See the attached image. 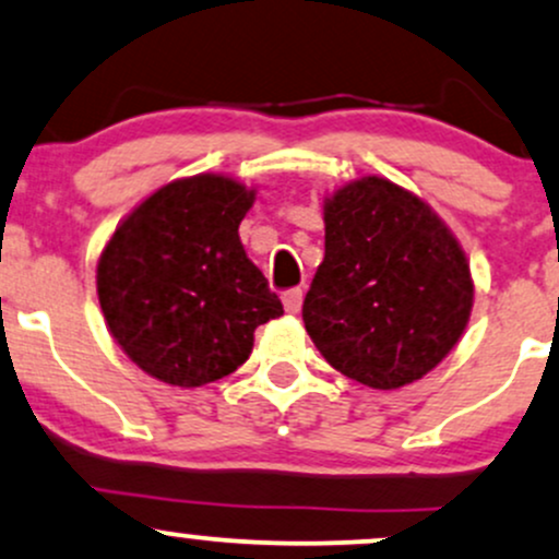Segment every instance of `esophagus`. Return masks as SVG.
<instances>
[{"mask_svg":"<svg viewBox=\"0 0 559 559\" xmlns=\"http://www.w3.org/2000/svg\"><path fill=\"white\" fill-rule=\"evenodd\" d=\"M281 299H284V310L288 312V316H297V312L301 310V288H288Z\"/></svg>","mask_w":559,"mask_h":559,"instance_id":"1","label":"esophagus"}]
</instances>
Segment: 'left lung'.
I'll use <instances>...</instances> for the list:
<instances>
[{
	"instance_id": "left-lung-1",
	"label": "left lung",
	"mask_w": 559,
	"mask_h": 559,
	"mask_svg": "<svg viewBox=\"0 0 559 559\" xmlns=\"http://www.w3.org/2000/svg\"><path fill=\"white\" fill-rule=\"evenodd\" d=\"M323 223L325 258L301 320L325 362L381 391L431 373L473 310L471 262L447 223L378 176L325 197Z\"/></svg>"
}]
</instances>
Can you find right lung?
Masks as SVG:
<instances>
[{
  "instance_id": "right-lung-1",
  "label": "right lung",
  "mask_w": 559,
  "mask_h": 559,
  "mask_svg": "<svg viewBox=\"0 0 559 559\" xmlns=\"http://www.w3.org/2000/svg\"><path fill=\"white\" fill-rule=\"evenodd\" d=\"M254 189L221 173L178 178L123 217L96 262L102 316L146 376L194 389L247 362L254 329L284 316L243 252Z\"/></svg>"
}]
</instances>
